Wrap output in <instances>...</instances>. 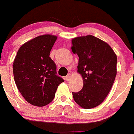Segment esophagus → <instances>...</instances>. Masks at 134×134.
Returning <instances> with one entry per match:
<instances>
[{
  "mask_svg": "<svg viewBox=\"0 0 134 134\" xmlns=\"http://www.w3.org/2000/svg\"><path fill=\"white\" fill-rule=\"evenodd\" d=\"M71 74H68L67 76H66V78H66V80H67V81H69V79H70V78H71Z\"/></svg>",
  "mask_w": 134,
  "mask_h": 134,
  "instance_id": "1",
  "label": "esophagus"
}]
</instances>
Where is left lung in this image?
<instances>
[{
  "label": "left lung",
  "instance_id": "obj_1",
  "mask_svg": "<svg viewBox=\"0 0 134 134\" xmlns=\"http://www.w3.org/2000/svg\"><path fill=\"white\" fill-rule=\"evenodd\" d=\"M71 50L79 57L78 72L83 79L80 92H72L75 102L88 109L98 106L114 82L117 56L107 42L92 35L72 39Z\"/></svg>",
  "mask_w": 134,
  "mask_h": 134
}]
</instances>
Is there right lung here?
I'll return each mask as SVG.
<instances>
[{"label":"right lung","mask_w":134,"mask_h":134,"mask_svg":"<svg viewBox=\"0 0 134 134\" xmlns=\"http://www.w3.org/2000/svg\"><path fill=\"white\" fill-rule=\"evenodd\" d=\"M56 39L51 34L36 37L20 47L14 60L16 86L26 101L34 106L51 103L58 85L64 82L56 74V65L49 57Z\"/></svg>","instance_id":"right-lung-1"}]
</instances>
